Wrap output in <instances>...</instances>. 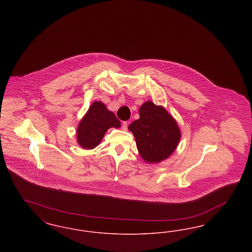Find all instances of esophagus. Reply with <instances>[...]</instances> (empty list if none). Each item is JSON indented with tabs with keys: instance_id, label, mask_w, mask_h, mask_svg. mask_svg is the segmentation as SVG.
Masks as SVG:
<instances>
[{
	"instance_id": "obj_1",
	"label": "esophagus",
	"mask_w": 252,
	"mask_h": 252,
	"mask_svg": "<svg viewBox=\"0 0 252 252\" xmlns=\"http://www.w3.org/2000/svg\"><path fill=\"white\" fill-rule=\"evenodd\" d=\"M127 126H128L127 122H123V124H122V129H123L124 131L127 130Z\"/></svg>"
}]
</instances>
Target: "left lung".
<instances>
[{"instance_id":"8db88e82","label":"left lung","mask_w":252,"mask_h":252,"mask_svg":"<svg viewBox=\"0 0 252 252\" xmlns=\"http://www.w3.org/2000/svg\"><path fill=\"white\" fill-rule=\"evenodd\" d=\"M140 118L128 126L133 133L138 151L146 162L166 159L176 150L181 133L176 120L161 106L147 101L139 110Z\"/></svg>"}]
</instances>
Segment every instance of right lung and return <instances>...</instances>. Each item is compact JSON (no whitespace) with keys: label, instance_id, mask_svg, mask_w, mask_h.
Wrapping results in <instances>:
<instances>
[{"label":"right lung","instance_id":"add662e5","mask_svg":"<svg viewBox=\"0 0 252 252\" xmlns=\"http://www.w3.org/2000/svg\"><path fill=\"white\" fill-rule=\"evenodd\" d=\"M120 121L102 102L95 101L80 121L77 130V143L85 149H93L102 141L108 128L120 127Z\"/></svg>","mask_w":252,"mask_h":252}]
</instances>
